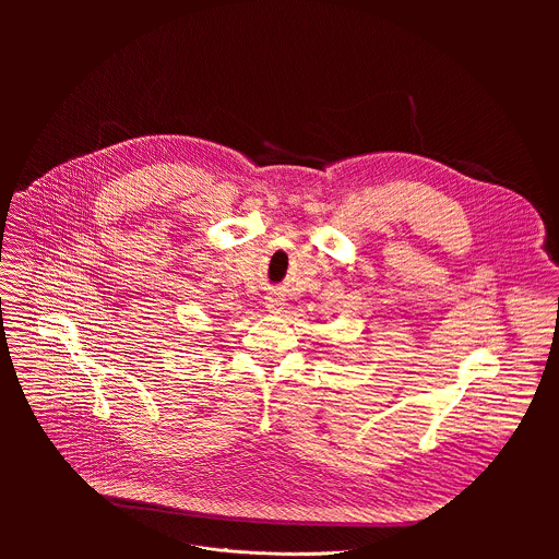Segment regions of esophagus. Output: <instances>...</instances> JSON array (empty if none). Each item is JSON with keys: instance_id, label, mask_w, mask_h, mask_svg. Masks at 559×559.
Returning <instances> with one entry per match:
<instances>
[{"instance_id": "1", "label": "esophagus", "mask_w": 559, "mask_h": 559, "mask_svg": "<svg viewBox=\"0 0 559 559\" xmlns=\"http://www.w3.org/2000/svg\"><path fill=\"white\" fill-rule=\"evenodd\" d=\"M265 305H267L270 311H276V309H281L283 298H281L278 294H267V296H265Z\"/></svg>"}]
</instances>
